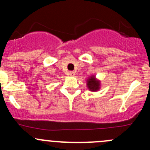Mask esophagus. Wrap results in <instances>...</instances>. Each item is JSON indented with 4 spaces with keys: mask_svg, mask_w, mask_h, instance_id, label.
Segmentation results:
<instances>
[{
    "mask_svg": "<svg viewBox=\"0 0 150 150\" xmlns=\"http://www.w3.org/2000/svg\"><path fill=\"white\" fill-rule=\"evenodd\" d=\"M69 75H70V76H74V75H75V72H74V71H70V72H69Z\"/></svg>",
    "mask_w": 150,
    "mask_h": 150,
    "instance_id": "1",
    "label": "esophagus"
}]
</instances>
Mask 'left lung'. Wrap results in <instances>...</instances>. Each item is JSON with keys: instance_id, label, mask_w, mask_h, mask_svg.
<instances>
[{"instance_id": "obj_1", "label": "left lung", "mask_w": 150, "mask_h": 150, "mask_svg": "<svg viewBox=\"0 0 150 150\" xmlns=\"http://www.w3.org/2000/svg\"><path fill=\"white\" fill-rule=\"evenodd\" d=\"M87 86L91 91H96L100 88V82L94 76H91L87 80Z\"/></svg>"}]
</instances>
